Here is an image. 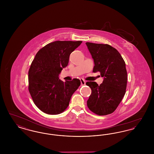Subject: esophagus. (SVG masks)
<instances>
[{"instance_id": "34e87169", "label": "esophagus", "mask_w": 154, "mask_h": 154, "mask_svg": "<svg viewBox=\"0 0 154 154\" xmlns=\"http://www.w3.org/2000/svg\"><path fill=\"white\" fill-rule=\"evenodd\" d=\"M81 85H84L85 84V83H86V82H85V81L84 80V79H81Z\"/></svg>"}]
</instances>
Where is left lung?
Listing matches in <instances>:
<instances>
[{"label":"left lung","mask_w":154,"mask_h":154,"mask_svg":"<svg viewBox=\"0 0 154 154\" xmlns=\"http://www.w3.org/2000/svg\"><path fill=\"white\" fill-rule=\"evenodd\" d=\"M94 59L93 72H100L103 78L99 85L88 81L92 93L87 100L89 109L99 116L111 114L124 97L127 85V72L124 60L117 50L109 44L87 42Z\"/></svg>","instance_id":"8db88e82"}]
</instances>
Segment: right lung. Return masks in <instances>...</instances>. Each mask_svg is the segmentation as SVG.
<instances>
[{
  "label": "right lung",
  "mask_w": 154,
  "mask_h": 154,
  "mask_svg": "<svg viewBox=\"0 0 154 154\" xmlns=\"http://www.w3.org/2000/svg\"><path fill=\"white\" fill-rule=\"evenodd\" d=\"M81 41H55L40 49L28 73L29 91L33 102L44 113L57 115L66 110L71 97L80 85V80L63 82L59 79L68 65L70 54Z\"/></svg>",
  "instance_id": "right-lung-1"
}]
</instances>
